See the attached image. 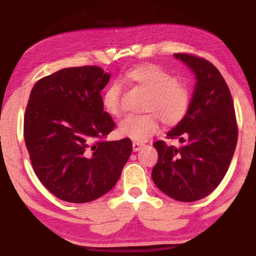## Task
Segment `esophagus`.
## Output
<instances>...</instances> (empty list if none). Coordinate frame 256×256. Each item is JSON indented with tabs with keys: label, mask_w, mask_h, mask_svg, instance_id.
<instances>
[{
	"label": "esophagus",
	"mask_w": 256,
	"mask_h": 256,
	"mask_svg": "<svg viewBox=\"0 0 256 256\" xmlns=\"http://www.w3.org/2000/svg\"><path fill=\"white\" fill-rule=\"evenodd\" d=\"M132 146H133V151H138L142 148L144 144H141V142H138V141H133Z\"/></svg>",
	"instance_id": "obj_1"
}]
</instances>
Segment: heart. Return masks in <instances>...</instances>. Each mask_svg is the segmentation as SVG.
<instances>
[{
	"mask_svg": "<svg viewBox=\"0 0 256 256\" xmlns=\"http://www.w3.org/2000/svg\"><path fill=\"white\" fill-rule=\"evenodd\" d=\"M126 79L148 92L144 115L128 116L120 120V136L144 142L154 136L159 130V120L164 124L175 125L185 118L190 107V92L184 84L170 73L152 63L140 64L126 72ZM122 89L118 82L112 84L104 94V107L112 116L122 114Z\"/></svg>",
	"mask_w": 256,
	"mask_h": 256,
	"instance_id": "b5f03b06",
	"label": "heart"
}]
</instances>
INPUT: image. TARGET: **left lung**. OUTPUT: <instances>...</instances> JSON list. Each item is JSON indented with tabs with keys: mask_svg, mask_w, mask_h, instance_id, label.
Here are the masks:
<instances>
[{
	"mask_svg": "<svg viewBox=\"0 0 256 256\" xmlns=\"http://www.w3.org/2000/svg\"><path fill=\"white\" fill-rule=\"evenodd\" d=\"M194 72L196 84L185 118L167 133L176 148L156 141L158 162L151 177L157 188L177 201L193 202L216 190L235 152L238 128L226 81L214 64L186 53L174 54Z\"/></svg>",
	"mask_w": 256,
	"mask_h": 256,
	"instance_id": "8db88e82",
	"label": "left lung"
}]
</instances>
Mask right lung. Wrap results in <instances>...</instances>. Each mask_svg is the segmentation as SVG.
<instances>
[{
    "label": "right lung",
    "mask_w": 256,
    "mask_h": 256,
    "mask_svg": "<svg viewBox=\"0 0 256 256\" xmlns=\"http://www.w3.org/2000/svg\"><path fill=\"white\" fill-rule=\"evenodd\" d=\"M110 78L94 66L62 68L30 92L26 146L34 174L60 200L86 203L110 192L132 152L128 138L104 140L115 128L100 94Z\"/></svg>",
    "instance_id": "right-lung-1"
}]
</instances>
